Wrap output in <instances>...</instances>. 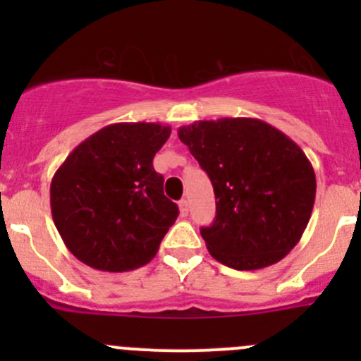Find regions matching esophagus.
I'll return each mask as SVG.
<instances>
[{"mask_svg":"<svg viewBox=\"0 0 361 361\" xmlns=\"http://www.w3.org/2000/svg\"><path fill=\"white\" fill-rule=\"evenodd\" d=\"M178 206H180L181 216H188V201H187V199H183V201L178 202Z\"/></svg>","mask_w":361,"mask_h":361,"instance_id":"1","label":"esophagus"}]
</instances>
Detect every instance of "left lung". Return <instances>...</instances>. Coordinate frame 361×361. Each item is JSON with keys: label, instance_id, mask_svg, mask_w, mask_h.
Instances as JSON below:
<instances>
[{"label": "left lung", "instance_id": "obj_1", "mask_svg": "<svg viewBox=\"0 0 361 361\" xmlns=\"http://www.w3.org/2000/svg\"><path fill=\"white\" fill-rule=\"evenodd\" d=\"M178 137L209 176L216 216L201 228L214 260L255 271L292 251L311 218L316 176L302 148L258 118L199 120Z\"/></svg>", "mask_w": 361, "mask_h": 361}]
</instances>
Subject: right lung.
I'll list each match as a JSON object with an SVG mask.
<instances>
[{"mask_svg":"<svg viewBox=\"0 0 361 361\" xmlns=\"http://www.w3.org/2000/svg\"><path fill=\"white\" fill-rule=\"evenodd\" d=\"M169 126L120 122L78 145L50 183L52 218L66 248L89 267L126 272L148 264L178 218L155 154Z\"/></svg>","mask_w":361,"mask_h":361,"instance_id":"obj_1","label":"right lung"}]
</instances>
